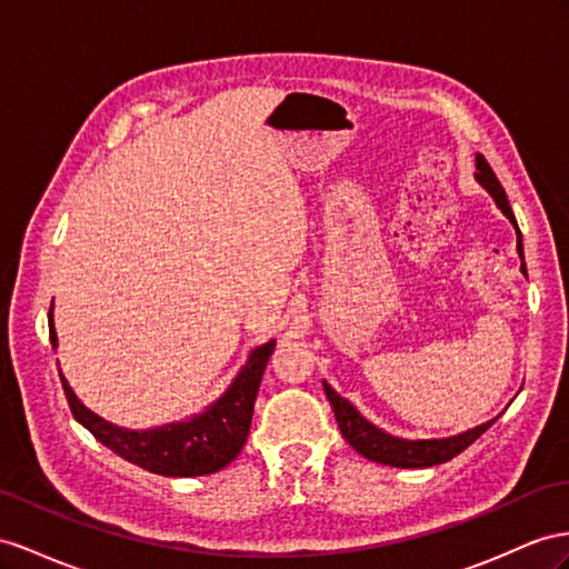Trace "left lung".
Segmentation results:
<instances>
[{
  "mask_svg": "<svg viewBox=\"0 0 569 569\" xmlns=\"http://www.w3.org/2000/svg\"><path fill=\"white\" fill-rule=\"evenodd\" d=\"M473 178L492 197V201L498 203V209L509 218V223L515 226L517 252L521 257V273L527 276V267H523V244H521V232L517 226V218L512 213V207H509L502 184L498 182V178H495V172L490 170L488 160L480 153H476ZM322 385H325V395L333 409V416H337V423L341 428L343 440L366 459L377 461V463H387V466H397V469H428V466L455 459L459 451L473 445L478 437L500 418V416H495L471 430H463V432L451 435V437H440V440H406V437H397L382 428H377L356 409L351 401L343 399L339 391H333L329 382H322Z\"/></svg>",
  "mask_w": 569,
  "mask_h": 569,
  "instance_id": "8db88e82",
  "label": "left lung"
}]
</instances>
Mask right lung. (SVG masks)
<instances>
[{
	"instance_id": "obj_1",
	"label": "right lung",
	"mask_w": 569,
	"mask_h": 569,
	"mask_svg": "<svg viewBox=\"0 0 569 569\" xmlns=\"http://www.w3.org/2000/svg\"><path fill=\"white\" fill-rule=\"evenodd\" d=\"M54 308L48 312L50 343L57 351V331H54ZM276 348V339L252 348L247 362L236 375V380L228 389L209 403L201 413L189 416L174 423L132 430L110 423L100 418L91 409H86L81 399L69 387L67 377L60 370L62 387L69 401V409L79 423L91 430V435L100 445L112 449L114 455L132 461L141 469L170 476V478H189V476H207L226 469L236 459L250 435L254 399L261 385V375L267 370V362ZM60 368V366H57Z\"/></svg>"
}]
</instances>
